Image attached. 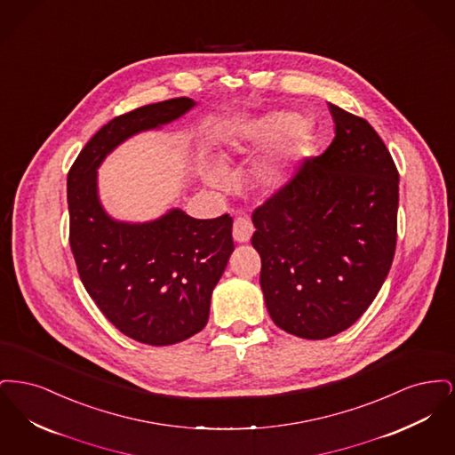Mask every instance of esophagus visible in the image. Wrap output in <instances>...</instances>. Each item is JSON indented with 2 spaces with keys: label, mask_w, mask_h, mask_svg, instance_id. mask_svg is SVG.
<instances>
[{
  "label": "esophagus",
  "mask_w": 455,
  "mask_h": 455,
  "mask_svg": "<svg viewBox=\"0 0 455 455\" xmlns=\"http://www.w3.org/2000/svg\"><path fill=\"white\" fill-rule=\"evenodd\" d=\"M232 234H234V240H235V242H240V243H242V242H249L251 237H252V234H254V227H252L251 220L243 217L235 218Z\"/></svg>",
  "instance_id": "34e87169"
}]
</instances>
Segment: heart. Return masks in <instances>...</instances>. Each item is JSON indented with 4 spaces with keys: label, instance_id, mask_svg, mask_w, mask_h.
I'll return each instance as SVG.
<instances>
[{
    "label": "heart",
    "instance_id": "obj_1",
    "mask_svg": "<svg viewBox=\"0 0 455 455\" xmlns=\"http://www.w3.org/2000/svg\"><path fill=\"white\" fill-rule=\"evenodd\" d=\"M299 126L300 119L295 114L269 112L242 128L238 141L240 150H264L280 141L260 160L256 169V179L262 188L275 191L290 180L302 153L303 134L302 131L297 130ZM210 182L223 184V171H212Z\"/></svg>",
    "mask_w": 455,
    "mask_h": 455
}]
</instances>
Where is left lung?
I'll return each mask as SVG.
<instances>
[{
	"label": "left lung",
	"instance_id": "8db88e82",
	"mask_svg": "<svg viewBox=\"0 0 455 455\" xmlns=\"http://www.w3.org/2000/svg\"><path fill=\"white\" fill-rule=\"evenodd\" d=\"M336 136L252 213L260 288L283 331L325 339L355 324L389 275L399 172L363 117L329 104Z\"/></svg>",
	"mask_w": 455,
	"mask_h": 455
}]
</instances>
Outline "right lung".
I'll use <instances>...</instances> for the list:
<instances>
[{
  "label": "right lung",
  "instance_id": "1",
  "mask_svg": "<svg viewBox=\"0 0 455 455\" xmlns=\"http://www.w3.org/2000/svg\"><path fill=\"white\" fill-rule=\"evenodd\" d=\"M195 106L179 97L114 117L68 172L69 245L80 280L108 323L152 347L180 343L208 323L213 288L234 252V220H196L175 208L148 223L116 221L99 201L97 169L132 134Z\"/></svg>",
  "mask_w": 455,
  "mask_h": 455
}]
</instances>
